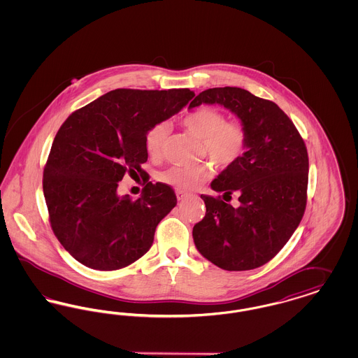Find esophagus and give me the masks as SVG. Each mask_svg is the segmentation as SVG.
Listing matches in <instances>:
<instances>
[{
	"instance_id": "34e87169",
	"label": "esophagus",
	"mask_w": 358,
	"mask_h": 358,
	"mask_svg": "<svg viewBox=\"0 0 358 358\" xmlns=\"http://www.w3.org/2000/svg\"><path fill=\"white\" fill-rule=\"evenodd\" d=\"M176 194H177V199H178V200H184V199H187V196H189L187 192H184V190H177Z\"/></svg>"
}]
</instances>
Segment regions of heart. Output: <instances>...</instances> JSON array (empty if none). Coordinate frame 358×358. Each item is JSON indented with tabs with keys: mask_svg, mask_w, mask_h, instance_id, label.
<instances>
[{
	"mask_svg": "<svg viewBox=\"0 0 358 358\" xmlns=\"http://www.w3.org/2000/svg\"><path fill=\"white\" fill-rule=\"evenodd\" d=\"M184 124L193 136L203 139V150L220 168L238 162L245 152L248 134L243 123L225 120L219 110L201 107L184 118ZM168 124L158 122L145 136V148L150 157H159L168 134ZM209 164L194 166H171L161 174V181L181 190H192L212 176Z\"/></svg>",
	"mask_w": 358,
	"mask_h": 358,
	"instance_id": "1",
	"label": "heart"
}]
</instances>
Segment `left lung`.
<instances>
[{
    "mask_svg": "<svg viewBox=\"0 0 358 358\" xmlns=\"http://www.w3.org/2000/svg\"><path fill=\"white\" fill-rule=\"evenodd\" d=\"M222 104L244 124L248 141L238 162L210 184L222 199L238 193V206L201 194L205 217L193 227L201 255L227 271L254 270L276 255L306 209L308 155L292 120L278 104L238 87L200 92L189 108Z\"/></svg>",
    "mask_w": 358,
    "mask_h": 358,
    "instance_id": "left-lung-1",
    "label": "left lung"
}]
</instances>
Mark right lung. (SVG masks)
<instances>
[{
    "mask_svg": "<svg viewBox=\"0 0 358 358\" xmlns=\"http://www.w3.org/2000/svg\"><path fill=\"white\" fill-rule=\"evenodd\" d=\"M193 96L189 88H118L72 113L59 129L43 190L55 236L85 267L120 270L150 250L158 222L177 197L141 169L148 161L145 136ZM126 172L147 184L136 202L116 193Z\"/></svg>",
    "mask_w": 358,
    "mask_h": 358,
    "instance_id": "right-lung-1",
    "label": "right lung"
}]
</instances>
